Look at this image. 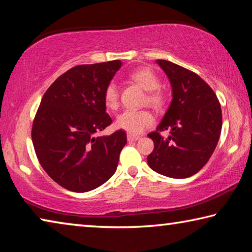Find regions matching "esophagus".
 <instances>
[{"mask_svg":"<svg viewBox=\"0 0 252 252\" xmlns=\"http://www.w3.org/2000/svg\"><path fill=\"white\" fill-rule=\"evenodd\" d=\"M140 136L139 135H134V134H127V141H136L139 140Z\"/></svg>","mask_w":252,"mask_h":252,"instance_id":"esophagus-1","label":"esophagus"}]
</instances>
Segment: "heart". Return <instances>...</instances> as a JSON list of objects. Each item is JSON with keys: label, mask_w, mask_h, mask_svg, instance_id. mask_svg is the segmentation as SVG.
<instances>
[{"label": "heart", "mask_w": 252, "mask_h": 252, "mask_svg": "<svg viewBox=\"0 0 252 252\" xmlns=\"http://www.w3.org/2000/svg\"><path fill=\"white\" fill-rule=\"evenodd\" d=\"M130 78L144 89L149 91L148 102L155 106H162L165 102V95L162 92L160 81L158 75L149 67H141L134 71ZM105 105L111 110H116L119 106V92L117 85L113 82L106 85L104 90ZM155 117L148 110H126L117 118V126L119 129L129 132L130 134H140L153 126Z\"/></svg>", "instance_id": "heart-1"}]
</instances>
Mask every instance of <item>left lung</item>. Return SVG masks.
<instances>
[{
	"label": "left lung",
	"mask_w": 252,
	"mask_h": 252,
	"mask_svg": "<svg viewBox=\"0 0 252 252\" xmlns=\"http://www.w3.org/2000/svg\"><path fill=\"white\" fill-rule=\"evenodd\" d=\"M169 78L172 101L155 132L148 136L155 149L148 164L165 177L183 179L200 171L218 144L222 113L212 89L194 72L165 60H157ZM169 131L163 138L161 130Z\"/></svg>",
	"instance_id": "obj_1"
}]
</instances>
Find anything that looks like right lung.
Here are the masks:
<instances>
[{"mask_svg": "<svg viewBox=\"0 0 252 252\" xmlns=\"http://www.w3.org/2000/svg\"><path fill=\"white\" fill-rule=\"evenodd\" d=\"M121 64L114 60L76 65L60 75L42 97L32 126L34 150L44 171L66 190L87 192L116 172L126 132L95 133L112 123L103 94Z\"/></svg>", "mask_w": 252, "mask_h": 252, "instance_id": "1", "label": "right lung"}]
</instances>
